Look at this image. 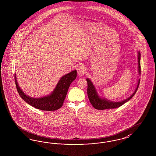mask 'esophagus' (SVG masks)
<instances>
[{"label":"esophagus","instance_id":"1","mask_svg":"<svg viewBox=\"0 0 156 156\" xmlns=\"http://www.w3.org/2000/svg\"><path fill=\"white\" fill-rule=\"evenodd\" d=\"M85 71H86V68H85V66H84L83 65H80L77 68V73L80 76L83 75L85 73Z\"/></svg>","mask_w":156,"mask_h":156}]
</instances>
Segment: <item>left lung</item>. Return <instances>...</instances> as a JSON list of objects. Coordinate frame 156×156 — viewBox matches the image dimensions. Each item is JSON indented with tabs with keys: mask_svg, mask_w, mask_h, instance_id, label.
<instances>
[{
	"mask_svg": "<svg viewBox=\"0 0 156 156\" xmlns=\"http://www.w3.org/2000/svg\"><path fill=\"white\" fill-rule=\"evenodd\" d=\"M140 53L138 52V71H139V74L141 73V65H140ZM87 81L88 83V88H87V94H88V97L90 100V101L92 104V105L97 110H103L105 109H112V108H119L120 106L124 104H125L126 102L129 101L132 98V97L135 95L136 92L137 91L138 88L139 87V84L140 82V80H138V82L137 86V88L134 92V93L129 97L127 99L124 100V101H121V102H112V101H109L105 100V99H102L98 95L96 90L92 83L91 80L89 79H87Z\"/></svg>",
	"mask_w": 156,
	"mask_h": 156,
	"instance_id": "obj_1",
	"label": "left lung"
}]
</instances>
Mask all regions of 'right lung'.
I'll list each match as a JSON object with an SVG mask.
<instances>
[{
    "instance_id": "obj_1",
    "label": "right lung",
    "mask_w": 156,
    "mask_h": 156,
    "mask_svg": "<svg viewBox=\"0 0 156 156\" xmlns=\"http://www.w3.org/2000/svg\"><path fill=\"white\" fill-rule=\"evenodd\" d=\"M76 71L75 70L63 76L51 95L39 98H30L27 96L20 89L15 76V81L20 97L28 104L39 110L55 111L59 109L62 106L69 87L73 80L76 79Z\"/></svg>"
}]
</instances>
